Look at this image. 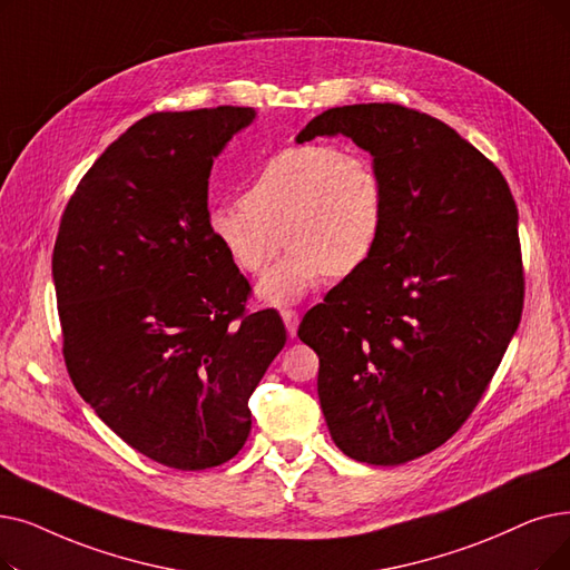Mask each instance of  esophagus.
I'll use <instances>...</instances> for the list:
<instances>
[{
	"mask_svg": "<svg viewBox=\"0 0 570 570\" xmlns=\"http://www.w3.org/2000/svg\"><path fill=\"white\" fill-rule=\"evenodd\" d=\"M282 318H284V326L288 331V335H295V331H298V324H301V316L295 309H282Z\"/></svg>",
	"mask_w": 570,
	"mask_h": 570,
	"instance_id": "obj_1",
	"label": "esophagus"
}]
</instances>
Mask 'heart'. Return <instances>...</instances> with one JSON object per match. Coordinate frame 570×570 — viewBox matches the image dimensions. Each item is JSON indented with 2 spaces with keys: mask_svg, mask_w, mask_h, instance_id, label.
<instances>
[{
  "mask_svg": "<svg viewBox=\"0 0 570 570\" xmlns=\"http://www.w3.org/2000/svg\"><path fill=\"white\" fill-rule=\"evenodd\" d=\"M386 216L380 169L354 146L303 144L272 156L242 203L209 212V233L244 275L267 272L265 303L301 301L326 275L342 279L375 254Z\"/></svg>",
  "mask_w": 570,
  "mask_h": 570,
  "instance_id": "1",
  "label": "heart"
}]
</instances>
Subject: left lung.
<instances>
[{"instance_id": "obj_1", "label": "left lung", "mask_w": 570, "mask_h": 570, "mask_svg": "<svg viewBox=\"0 0 570 570\" xmlns=\"http://www.w3.org/2000/svg\"><path fill=\"white\" fill-rule=\"evenodd\" d=\"M350 137L386 193L375 254L312 307L337 448L399 465L448 442L480 403L519 326L524 269L501 169L442 120L401 105L335 107L295 137Z\"/></svg>"}]
</instances>
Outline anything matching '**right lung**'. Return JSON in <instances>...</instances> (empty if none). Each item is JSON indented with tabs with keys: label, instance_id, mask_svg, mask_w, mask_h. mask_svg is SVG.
<instances>
[{
	"label": "right lung",
	"instance_id": "obj_1",
	"mask_svg": "<svg viewBox=\"0 0 570 570\" xmlns=\"http://www.w3.org/2000/svg\"><path fill=\"white\" fill-rule=\"evenodd\" d=\"M252 107L163 111L95 160L65 207L53 282L69 377L132 450L177 470L230 461L286 344L279 312L209 233L214 158Z\"/></svg>",
	"mask_w": 570,
	"mask_h": 570
}]
</instances>
